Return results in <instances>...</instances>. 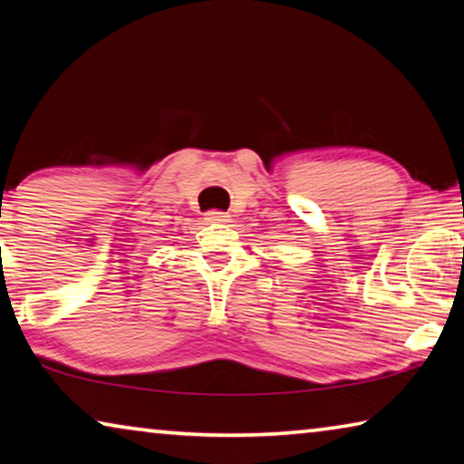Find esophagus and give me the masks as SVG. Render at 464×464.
I'll return each instance as SVG.
<instances>
[{"instance_id": "34e87169", "label": "esophagus", "mask_w": 464, "mask_h": 464, "mask_svg": "<svg viewBox=\"0 0 464 464\" xmlns=\"http://www.w3.org/2000/svg\"><path fill=\"white\" fill-rule=\"evenodd\" d=\"M204 221L210 225H227V223H231V215L218 213V210H210V213L204 215Z\"/></svg>"}]
</instances>
